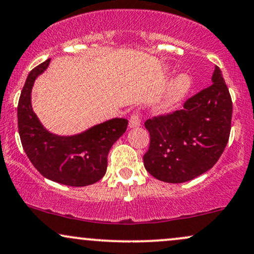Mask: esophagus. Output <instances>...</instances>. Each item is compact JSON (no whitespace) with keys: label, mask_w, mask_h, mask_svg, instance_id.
I'll use <instances>...</instances> for the list:
<instances>
[{"label":"esophagus","mask_w":254,"mask_h":254,"mask_svg":"<svg viewBox=\"0 0 254 254\" xmlns=\"http://www.w3.org/2000/svg\"><path fill=\"white\" fill-rule=\"evenodd\" d=\"M140 125V118L139 115L135 112V114L131 115V117L129 119V127H138Z\"/></svg>","instance_id":"1"}]
</instances>
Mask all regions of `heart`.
I'll return each mask as SVG.
<instances>
[{
	"label": "heart",
	"instance_id": "1",
	"mask_svg": "<svg viewBox=\"0 0 254 254\" xmlns=\"http://www.w3.org/2000/svg\"><path fill=\"white\" fill-rule=\"evenodd\" d=\"M193 86V79L187 73H180L169 81L168 86L162 94L158 110L161 112H170L181 104L190 92Z\"/></svg>",
	"mask_w": 254,
	"mask_h": 254
}]
</instances>
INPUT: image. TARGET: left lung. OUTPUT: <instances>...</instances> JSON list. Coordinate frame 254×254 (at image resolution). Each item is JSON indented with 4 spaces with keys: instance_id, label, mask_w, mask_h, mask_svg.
<instances>
[{
    "instance_id": "left-lung-1",
    "label": "left lung",
    "mask_w": 254,
    "mask_h": 254,
    "mask_svg": "<svg viewBox=\"0 0 254 254\" xmlns=\"http://www.w3.org/2000/svg\"><path fill=\"white\" fill-rule=\"evenodd\" d=\"M212 82L189 98L182 110L144 123L150 146L143 161L155 179L168 183L190 181L209 170L224 152L233 105L218 66Z\"/></svg>"
}]
</instances>
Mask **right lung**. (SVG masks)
I'll return each mask as SVG.
<instances>
[{"instance_id":"add662e5","label":"right lung","mask_w":254,"mask_h":254,"mask_svg":"<svg viewBox=\"0 0 254 254\" xmlns=\"http://www.w3.org/2000/svg\"><path fill=\"white\" fill-rule=\"evenodd\" d=\"M51 59L33 68L17 105V125L23 150L38 172L51 181L72 187L93 185L105 175L108 154L125 132L127 119L112 118L73 136L48 131L32 108V88Z\"/></svg>"}]
</instances>
